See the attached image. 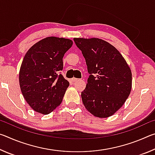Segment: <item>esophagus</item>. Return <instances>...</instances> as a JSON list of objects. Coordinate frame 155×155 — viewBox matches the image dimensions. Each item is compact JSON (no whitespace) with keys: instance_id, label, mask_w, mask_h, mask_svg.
I'll list each match as a JSON object with an SVG mask.
<instances>
[{"instance_id":"1","label":"esophagus","mask_w":155,"mask_h":155,"mask_svg":"<svg viewBox=\"0 0 155 155\" xmlns=\"http://www.w3.org/2000/svg\"><path fill=\"white\" fill-rule=\"evenodd\" d=\"M78 80H79V79H78V78H72V81H73V82H76V81H77Z\"/></svg>"}]
</instances>
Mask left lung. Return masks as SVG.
I'll return each instance as SVG.
<instances>
[{
  "instance_id": "obj_1",
  "label": "left lung",
  "mask_w": 155,
  "mask_h": 155,
  "mask_svg": "<svg viewBox=\"0 0 155 155\" xmlns=\"http://www.w3.org/2000/svg\"><path fill=\"white\" fill-rule=\"evenodd\" d=\"M90 74L81 92L84 106L94 116L108 117L125 103L132 87V73L114 46L98 38H74Z\"/></svg>"
}]
</instances>
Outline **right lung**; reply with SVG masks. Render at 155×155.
I'll list each match as a JSON object with an SVG mask.
<instances>
[{"instance_id": "obj_1", "label": "right lung", "mask_w": 155, "mask_h": 155, "mask_svg": "<svg viewBox=\"0 0 155 155\" xmlns=\"http://www.w3.org/2000/svg\"><path fill=\"white\" fill-rule=\"evenodd\" d=\"M69 39L48 37L28 50L19 73L21 91L34 111L48 114L61 103L70 83L60 71L63 57L72 47Z\"/></svg>"}]
</instances>
